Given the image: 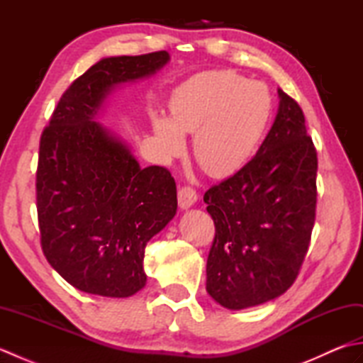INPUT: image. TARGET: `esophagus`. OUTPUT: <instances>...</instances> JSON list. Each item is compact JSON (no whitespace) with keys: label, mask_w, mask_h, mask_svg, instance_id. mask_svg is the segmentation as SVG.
I'll return each instance as SVG.
<instances>
[{"label":"esophagus","mask_w":363,"mask_h":363,"mask_svg":"<svg viewBox=\"0 0 363 363\" xmlns=\"http://www.w3.org/2000/svg\"><path fill=\"white\" fill-rule=\"evenodd\" d=\"M196 191L190 186H184L177 190V201H179L181 209H189L190 206H194L196 203Z\"/></svg>","instance_id":"1"}]
</instances>
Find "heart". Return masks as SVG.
Returning a JSON list of instances; mask_svg holds the SVG:
<instances>
[{
	"instance_id": "obj_1",
	"label": "heart",
	"mask_w": 363,
	"mask_h": 363,
	"mask_svg": "<svg viewBox=\"0 0 363 363\" xmlns=\"http://www.w3.org/2000/svg\"><path fill=\"white\" fill-rule=\"evenodd\" d=\"M172 120L154 117L164 156L184 150V135L194 134V156L213 177L237 173L251 159L272 115V98L262 82L229 70L203 72L174 90Z\"/></svg>"
}]
</instances>
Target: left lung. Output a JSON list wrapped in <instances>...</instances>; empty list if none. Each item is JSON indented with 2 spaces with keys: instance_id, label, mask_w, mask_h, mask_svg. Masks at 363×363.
<instances>
[{
  "instance_id": "8db88e82",
  "label": "left lung",
  "mask_w": 363,
  "mask_h": 363,
  "mask_svg": "<svg viewBox=\"0 0 363 363\" xmlns=\"http://www.w3.org/2000/svg\"><path fill=\"white\" fill-rule=\"evenodd\" d=\"M279 111L256 156L204 194L215 237L206 290L240 311L296 281L317 212V150L299 104L281 89Z\"/></svg>"
}]
</instances>
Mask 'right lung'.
Listing matches in <instances>:
<instances>
[{
  "label": "right lung",
  "mask_w": 363,
  "mask_h": 363,
  "mask_svg": "<svg viewBox=\"0 0 363 363\" xmlns=\"http://www.w3.org/2000/svg\"><path fill=\"white\" fill-rule=\"evenodd\" d=\"M167 51L106 57L72 82L43 129L35 173L46 260L91 295L126 298L145 287L146 243L174 217L176 182L165 167L140 168L128 146L95 121L121 82L156 73Z\"/></svg>",
  "instance_id": "add662e5"
}]
</instances>
